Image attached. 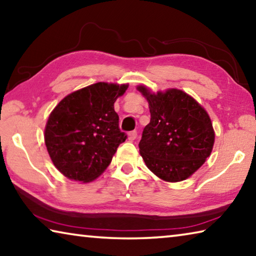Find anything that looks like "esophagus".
Returning <instances> with one entry per match:
<instances>
[{
    "label": "esophagus",
    "mask_w": 256,
    "mask_h": 256,
    "mask_svg": "<svg viewBox=\"0 0 256 256\" xmlns=\"http://www.w3.org/2000/svg\"><path fill=\"white\" fill-rule=\"evenodd\" d=\"M136 138H138V132L136 131H132V132L128 133V140L130 141H134Z\"/></svg>",
    "instance_id": "obj_1"
}]
</instances>
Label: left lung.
Returning <instances> with one entry per match:
<instances>
[{
    "label": "left lung",
    "instance_id": "1",
    "mask_svg": "<svg viewBox=\"0 0 256 256\" xmlns=\"http://www.w3.org/2000/svg\"><path fill=\"white\" fill-rule=\"evenodd\" d=\"M138 90L148 100L151 115L138 144L146 167L164 180H186L204 164L214 148L209 115L182 90L151 94L144 86Z\"/></svg>",
    "mask_w": 256,
    "mask_h": 256
}]
</instances>
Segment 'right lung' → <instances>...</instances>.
I'll return each instance as SVG.
<instances>
[{
	"mask_svg": "<svg viewBox=\"0 0 256 256\" xmlns=\"http://www.w3.org/2000/svg\"><path fill=\"white\" fill-rule=\"evenodd\" d=\"M128 84L98 82L72 92L50 112L45 144L54 166L70 180L88 183L110 166L128 136L114 102Z\"/></svg>",
	"mask_w": 256,
	"mask_h": 256,
	"instance_id": "add662e5",
	"label": "right lung"
}]
</instances>
